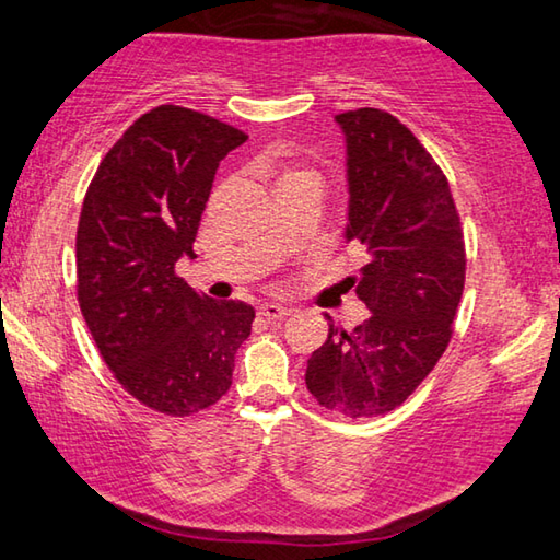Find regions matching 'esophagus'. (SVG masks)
Listing matches in <instances>:
<instances>
[{
  "label": "esophagus",
  "mask_w": 560,
  "mask_h": 560,
  "mask_svg": "<svg viewBox=\"0 0 560 560\" xmlns=\"http://www.w3.org/2000/svg\"><path fill=\"white\" fill-rule=\"evenodd\" d=\"M260 315L268 319V323H275V319H282L290 315V307L280 305V302H262L260 305Z\"/></svg>",
  "instance_id": "obj_1"
}]
</instances>
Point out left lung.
I'll list each match as a JSON object with an SVG mask.
<instances>
[{
    "mask_svg": "<svg viewBox=\"0 0 560 560\" xmlns=\"http://www.w3.org/2000/svg\"><path fill=\"white\" fill-rule=\"evenodd\" d=\"M335 121L347 143L345 237L366 260L347 282L372 315L354 329L329 325L305 384L317 405L362 419L397 409L444 354L466 250L444 171L399 118L357 108Z\"/></svg>",
    "mask_w": 560,
    "mask_h": 560,
    "instance_id": "left-lung-1",
    "label": "left lung"
}]
</instances>
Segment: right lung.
Instances as JSON below:
<instances>
[{
	"label": "right lung",
	"mask_w": 560,
	"mask_h": 560,
	"mask_svg": "<svg viewBox=\"0 0 560 560\" xmlns=\"http://www.w3.org/2000/svg\"><path fill=\"white\" fill-rule=\"evenodd\" d=\"M247 136L163 104L126 128L98 163L77 231V295L121 387L155 411L190 417L233 384L255 310L200 295L176 275L196 258L220 161Z\"/></svg>",
	"instance_id": "add662e5"
}]
</instances>
